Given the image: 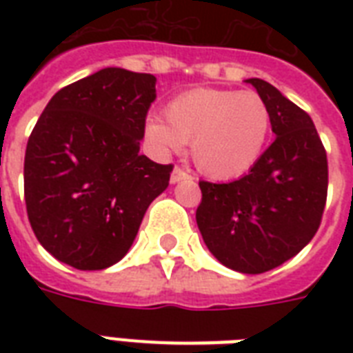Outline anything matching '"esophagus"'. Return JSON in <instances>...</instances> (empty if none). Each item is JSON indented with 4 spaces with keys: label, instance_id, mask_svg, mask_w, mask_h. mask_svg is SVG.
<instances>
[{
    "label": "esophagus",
    "instance_id": "34e87169",
    "mask_svg": "<svg viewBox=\"0 0 353 353\" xmlns=\"http://www.w3.org/2000/svg\"><path fill=\"white\" fill-rule=\"evenodd\" d=\"M183 179H190V174L183 170V168H179V166H176V168H174V172H172L170 183H179V181H183Z\"/></svg>",
    "mask_w": 353,
    "mask_h": 353
}]
</instances>
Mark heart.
Here are the masks:
<instances>
[{"label": "heart", "instance_id": "1", "mask_svg": "<svg viewBox=\"0 0 353 353\" xmlns=\"http://www.w3.org/2000/svg\"><path fill=\"white\" fill-rule=\"evenodd\" d=\"M166 123L146 122V135L161 152L190 144L194 165L212 179L245 174L262 154L271 113L254 91L199 88L176 97L166 106Z\"/></svg>", "mask_w": 353, "mask_h": 353}]
</instances>
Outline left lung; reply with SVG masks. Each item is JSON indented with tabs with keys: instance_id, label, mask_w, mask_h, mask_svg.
Instances as JSON below:
<instances>
[{
	"instance_id": "left-lung-1",
	"label": "left lung",
	"mask_w": 353,
	"mask_h": 353,
	"mask_svg": "<svg viewBox=\"0 0 353 353\" xmlns=\"http://www.w3.org/2000/svg\"><path fill=\"white\" fill-rule=\"evenodd\" d=\"M245 82L268 104L276 137L240 179L199 181L196 221L223 265L258 274L299 254L315 236L328 196V159L304 110L265 80Z\"/></svg>"
}]
</instances>
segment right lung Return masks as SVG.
<instances>
[{"mask_svg": "<svg viewBox=\"0 0 353 353\" xmlns=\"http://www.w3.org/2000/svg\"><path fill=\"white\" fill-rule=\"evenodd\" d=\"M155 77L106 68L52 97L23 165L27 216L52 256L80 271L117 263L132 247L172 165L139 154Z\"/></svg>", "mask_w": 353, "mask_h": 353, "instance_id": "1", "label": "right lung"}]
</instances>
